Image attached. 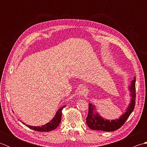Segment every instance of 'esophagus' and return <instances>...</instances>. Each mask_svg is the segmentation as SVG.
<instances>
[{
	"instance_id": "1",
	"label": "esophagus",
	"mask_w": 147,
	"mask_h": 147,
	"mask_svg": "<svg viewBox=\"0 0 147 147\" xmlns=\"http://www.w3.org/2000/svg\"><path fill=\"white\" fill-rule=\"evenodd\" d=\"M86 92V88H85V87H82V88H81L80 89V90H79L78 94H79L80 96H84V95H85Z\"/></svg>"
}]
</instances>
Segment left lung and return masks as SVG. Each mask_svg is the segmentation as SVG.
<instances>
[{
	"label": "left lung",
	"instance_id": "8db88e82",
	"mask_svg": "<svg viewBox=\"0 0 147 147\" xmlns=\"http://www.w3.org/2000/svg\"><path fill=\"white\" fill-rule=\"evenodd\" d=\"M135 77L131 82L129 90L131 95V101L127 107L125 113L116 119L107 120L104 118L96 112L95 105L89 104L88 114L86 117V124L90 129L93 130L104 131H114L119 129L126 121L130 114L133 111L135 106L136 100V88H135Z\"/></svg>",
	"mask_w": 147,
	"mask_h": 147
}]
</instances>
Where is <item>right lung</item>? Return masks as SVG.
<instances>
[{
  "label": "right lung",
  "mask_w": 147,
  "mask_h": 147,
  "mask_svg": "<svg viewBox=\"0 0 147 147\" xmlns=\"http://www.w3.org/2000/svg\"><path fill=\"white\" fill-rule=\"evenodd\" d=\"M65 107V105L62 106L60 109H59V110L56 112L55 115L54 117H53L52 119L49 121V123L44 124L42 126H30L28 125V124H25L24 123H23V124H25V125L28 127L29 128L32 129L33 130L37 131L40 132H48L50 131H52L55 129L56 127L59 126V124L61 123V117H62V111L64 107Z\"/></svg>",
  "instance_id": "1"
}]
</instances>
